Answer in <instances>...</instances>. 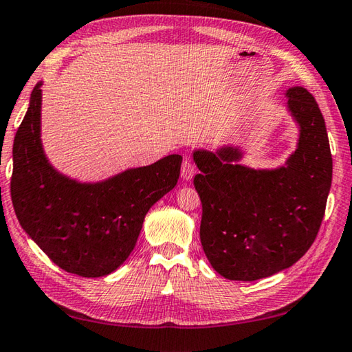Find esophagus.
I'll use <instances>...</instances> for the list:
<instances>
[{"mask_svg":"<svg viewBox=\"0 0 352 352\" xmlns=\"http://www.w3.org/2000/svg\"><path fill=\"white\" fill-rule=\"evenodd\" d=\"M195 173H196L195 165L185 159V161L182 162V167H181V177L184 179V181H190V179L195 176Z\"/></svg>","mask_w":352,"mask_h":352,"instance_id":"1","label":"esophagus"}]
</instances>
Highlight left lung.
<instances>
[{
  "mask_svg": "<svg viewBox=\"0 0 352 352\" xmlns=\"http://www.w3.org/2000/svg\"><path fill=\"white\" fill-rule=\"evenodd\" d=\"M299 129L296 150L279 167L242 164L241 145L193 150L201 173V243L219 274L253 282L289 268L319 233L327 207L333 157L327 125L316 99L303 87L285 91Z\"/></svg>",
  "mask_w": 352,
  "mask_h": 352,
  "instance_id": "obj_1",
  "label": "left lung"
}]
</instances>
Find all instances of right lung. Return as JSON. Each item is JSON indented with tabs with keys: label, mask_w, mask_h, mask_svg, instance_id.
Here are the masks:
<instances>
[{
	"label": "right lung",
	"mask_w": 352,
	"mask_h": 352,
	"mask_svg": "<svg viewBox=\"0 0 352 352\" xmlns=\"http://www.w3.org/2000/svg\"><path fill=\"white\" fill-rule=\"evenodd\" d=\"M43 84L33 89L13 141V208L23 230L59 268L107 276L131 254L148 210L176 187L182 156L168 155L95 182L61 173L41 139Z\"/></svg>",
	"instance_id": "obj_1"
}]
</instances>
